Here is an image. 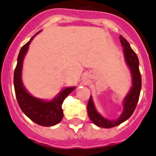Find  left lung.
<instances>
[{
  "label": "left lung",
  "instance_id": "8db88e82",
  "mask_svg": "<svg viewBox=\"0 0 156 156\" xmlns=\"http://www.w3.org/2000/svg\"><path fill=\"white\" fill-rule=\"evenodd\" d=\"M119 38H120L122 47L124 48L123 51H124L125 59H126L128 66L130 68L132 77V87L129 94L125 98L124 104H123V106H124L123 112L120 117L116 120H108L102 117L96 111L91 96H90L88 105H87L88 114L91 122L98 127L105 128V129H109V128L119 126L130 118L137 105L139 95H140L141 88H142V77L139 71V58L135 52L132 49L127 40L122 35H120Z\"/></svg>",
  "mask_w": 156,
  "mask_h": 156
}]
</instances>
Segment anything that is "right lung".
I'll list each match as a JSON object with an SVG mask.
<instances>
[{"label": "right lung", "instance_id": "1", "mask_svg": "<svg viewBox=\"0 0 156 156\" xmlns=\"http://www.w3.org/2000/svg\"><path fill=\"white\" fill-rule=\"evenodd\" d=\"M34 36H33L30 40L21 48L17 57V66L14 74V85L16 98L22 112L30 120L42 126H53L62 121L64 115L62 107V103L67 96L75 88L68 87L65 88L61 91L53 100L49 101L35 98L27 92L23 85L21 72L24 58L28 50L29 44Z\"/></svg>", "mask_w": 156, "mask_h": 156}]
</instances>
